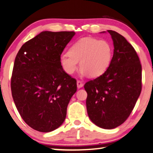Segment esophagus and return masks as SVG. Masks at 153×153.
Masks as SVG:
<instances>
[{
  "instance_id": "34e87169",
  "label": "esophagus",
  "mask_w": 153,
  "mask_h": 153,
  "mask_svg": "<svg viewBox=\"0 0 153 153\" xmlns=\"http://www.w3.org/2000/svg\"><path fill=\"white\" fill-rule=\"evenodd\" d=\"M77 87L78 89H80V88L83 87V84L82 83L81 81H79V80L77 81Z\"/></svg>"
}]
</instances>
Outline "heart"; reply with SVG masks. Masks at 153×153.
<instances>
[{"label": "heart", "mask_w": 153, "mask_h": 153, "mask_svg": "<svg viewBox=\"0 0 153 153\" xmlns=\"http://www.w3.org/2000/svg\"><path fill=\"white\" fill-rule=\"evenodd\" d=\"M113 56L111 45L105 40L93 37L82 38L72 45L68 53L60 55L59 62L66 74L76 71L79 62L81 76L97 77L110 65Z\"/></svg>", "instance_id": "1"}]
</instances>
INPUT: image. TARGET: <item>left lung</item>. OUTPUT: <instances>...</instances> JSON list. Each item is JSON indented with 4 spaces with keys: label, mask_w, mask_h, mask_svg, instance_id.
Returning <instances> with one entry per match:
<instances>
[{
    "label": "left lung",
    "mask_w": 153,
    "mask_h": 153,
    "mask_svg": "<svg viewBox=\"0 0 153 153\" xmlns=\"http://www.w3.org/2000/svg\"><path fill=\"white\" fill-rule=\"evenodd\" d=\"M110 34L114 55L102 76L85 85L88 116L103 129L116 128L126 121L141 91V64L134 48L124 36ZM105 33V32H102Z\"/></svg>",
    "instance_id": "left-lung-1"
}]
</instances>
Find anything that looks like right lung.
Instances as JSON below:
<instances>
[{
    "mask_svg": "<svg viewBox=\"0 0 153 153\" xmlns=\"http://www.w3.org/2000/svg\"><path fill=\"white\" fill-rule=\"evenodd\" d=\"M75 32L44 31L21 46L11 79L12 98L23 120L42 132L63 123L76 80L62 68L59 57Z\"/></svg>",
    "mask_w": 153,
    "mask_h": 153,
    "instance_id": "right-lung-1",
    "label": "right lung"
}]
</instances>
